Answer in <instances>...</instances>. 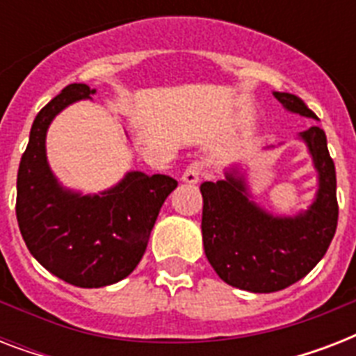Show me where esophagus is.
Segmentation results:
<instances>
[{"mask_svg": "<svg viewBox=\"0 0 356 356\" xmlns=\"http://www.w3.org/2000/svg\"><path fill=\"white\" fill-rule=\"evenodd\" d=\"M201 173H203V166H201L200 162H194V164H190L186 170L183 172V183L186 184H197L201 179Z\"/></svg>", "mask_w": 356, "mask_h": 356, "instance_id": "esophagus-1", "label": "esophagus"}]
</instances>
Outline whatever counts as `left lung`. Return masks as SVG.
I'll return each mask as SVG.
<instances>
[{
	"mask_svg": "<svg viewBox=\"0 0 356 356\" xmlns=\"http://www.w3.org/2000/svg\"><path fill=\"white\" fill-rule=\"evenodd\" d=\"M290 114L318 120L303 99L288 92H273ZM316 172L314 200L305 211L275 214L257 201L248 166L234 162L225 177L201 184V234L207 260L222 281L253 293H270L303 279L325 254L337 233V172L323 129L301 131ZM282 145V144H279ZM275 149V145L264 151Z\"/></svg>",
	"mask_w": 356,
	"mask_h": 356,
	"instance_id": "8db88e82",
	"label": "left lung"
}]
</instances>
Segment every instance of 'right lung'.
<instances>
[{
    "label": "right lung",
    "instance_id": "right-lung-1",
    "mask_svg": "<svg viewBox=\"0 0 356 356\" xmlns=\"http://www.w3.org/2000/svg\"><path fill=\"white\" fill-rule=\"evenodd\" d=\"M96 88L74 83L36 114L16 181V218L31 254L79 288L122 281L138 266L162 203L177 181L131 170L97 194L64 186L47 161L46 136L57 114Z\"/></svg>",
    "mask_w": 356,
    "mask_h": 356
}]
</instances>
